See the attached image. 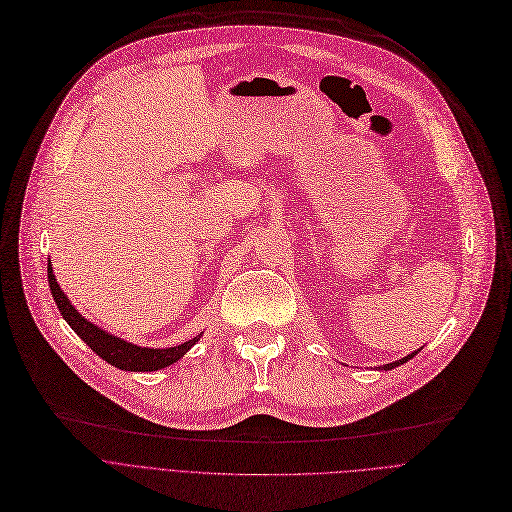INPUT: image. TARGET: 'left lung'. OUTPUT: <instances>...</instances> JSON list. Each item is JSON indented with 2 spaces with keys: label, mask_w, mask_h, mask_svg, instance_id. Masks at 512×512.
<instances>
[{
  "label": "left lung",
  "mask_w": 512,
  "mask_h": 512,
  "mask_svg": "<svg viewBox=\"0 0 512 512\" xmlns=\"http://www.w3.org/2000/svg\"><path fill=\"white\" fill-rule=\"evenodd\" d=\"M417 352H412V354H408V356H404V358H400V360H396V362H389V364H385V367H381L383 371H389V369H394V367H398V364H404L406 360H410L412 356H415Z\"/></svg>",
  "instance_id": "8db88e82"
}]
</instances>
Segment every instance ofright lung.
I'll use <instances>...</instances> for the list:
<instances>
[{
  "mask_svg": "<svg viewBox=\"0 0 512 512\" xmlns=\"http://www.w3.org/2000/svg\"><path fill=\"white\" fill-rule=\"evenodd\" d=\"M47 281H50V289L52 296L58 304L60 314L64 316V321L72 327L83 342L97 354L102 356L106 362H110L112 367L123 369V371H158L168 367V364L177 362L193 344L198 342V337L189 339V342L175 346V348H166V350H154V348H139L135 344L125 342V339L114 337L110 333H106L104 329L95 327L93 323H89L85 316H81L75 306L68 302V298L64 296V291L60 289L54 273H52V264H47Z\"/></svg>",
  "mask_w": 512,
  "mask_h": 512,
  "instance_id": "1",
  "label": "right lung"
}]
</instances>
